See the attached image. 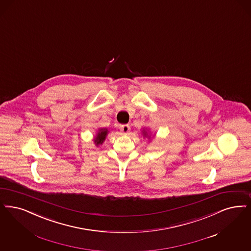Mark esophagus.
<instances>
[{
	"instance_id": "obj_1",
	"label": "esophagus",
	"mask_w": 251,
	"mask_h": 251,
	"mask_svg": "<svg viewBox=\"0 0 251 251\" xmlns=\"http://www.w3.org/2000/svg\"><path fill=\"white\" fill-rule=\"evenodd\" d=\"M120 129H121V131L124 133V134H126V133H128L130 130V127L129 125H121V127H120Z\"/></svg>"
}]
</instances>
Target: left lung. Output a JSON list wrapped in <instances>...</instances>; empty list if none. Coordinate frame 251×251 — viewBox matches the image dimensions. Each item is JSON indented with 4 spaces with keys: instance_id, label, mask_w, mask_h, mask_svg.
I'll use <instances>...</instances> for the list:
<instances>
[{
    "instance_id": "obj_1",
    "label": "left lung",
    "mask_w": 251,
    "mask_h": 251,
    "mask_svg": "<svg viewBox=\"0 0 251 251\" xmlns=\"http://www.w3.org/2000/svg\"><path fill=\"white\" fill-rule=\"evenodd\" d=\"M143 134H144L145 136H148V135H149V134H148V131H146L145 130H143ZM149 137H150V136H149Z\"/></svg>"
}]
</instances>
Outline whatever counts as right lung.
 I'll list each match as a JSON object with an SVG mask.
<instances>
[{"label":"right lung","instance_id":"1","mask_svg":"<svg viewBox=\"0 0 251 251\" xmlns=\"http://www.w3.org/2000/svg\"><path fill=\"white\" fill-rule=\"evenodd\" d=\"M108 134V130L107 129H99L95 138H94V143L95 145L98 147L103 143V141L105 140L106 135Z\"/></svg>","mask_w":251,"mask_h":251}]
</instances>
